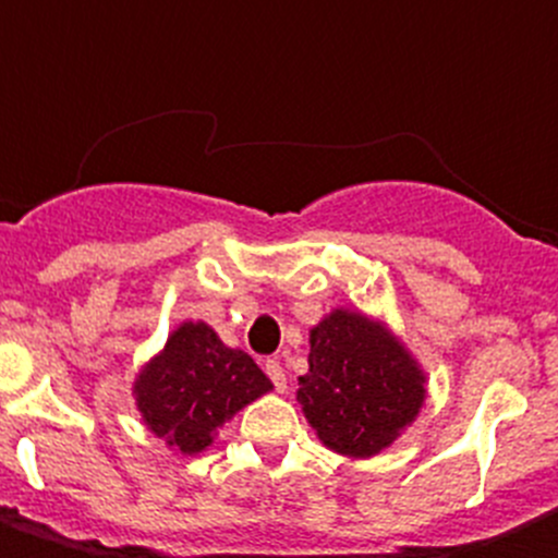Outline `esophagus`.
<instances>
[{"mask_svg": "<svg viewBox=\"0 0 558 558\" xmlns=\"http://www.w3.org/2000/svg\"><path fill=\"white\" fill-rule=\"evenodd\" d=\"M264 371H266V376L272 379L275 390H278V393H283V390H286V373H283V367H280V362L278 360H266Z\"/></svg>", "mask_w": 558, "mask_h": 558, "instance_id": "obj_1", "label": "esophagus"}]
</instances>
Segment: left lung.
Listing matches in <instances>:
<instances>
[{
	"mask_svg": "<svg viewBox=\"0 0 558 558\" xmlns=\"http://www.w3.org/2000/svg\"><path fill=\"white\" fill-rule=\"evenodd\" d=\"M308 345L298 401L317 438L348 458L385 452L424 407L426 376L413 353L381 319L353 308L326 314Z\"/></svg>",
	"mask_w": 558,
	"mask_h": 558,
	"instance_id": "1",
	"label": "left lung"
}]
</instances>
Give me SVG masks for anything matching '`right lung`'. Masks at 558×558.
<instances>
[{
	"mask_svg": "<svg viewBox=\"0 0 558 558\" xmlns=\"http://www.w3.org/2000/svg\"><path fill=\"white\" fill-rule=\"evenodd\" d=\"M272 390L250 353L227 348L207 323H182L134 379L143 424L173 452L198 454L232 415Z\"/></svg>",
	"mask_w": 558,
	"mask_h": 558,
	"instance_id": "right-lung-1",
	"label": "right lung"
}]
</instances>
